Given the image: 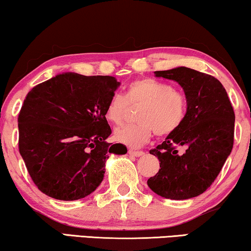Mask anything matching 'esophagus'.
Returning <instances> with one entry per match:
<instances>
[{
  "label": "esophagus",
  "instance_id": "obj_1",
  "mask_svg": "<svg viewBox=\"0 0 251 251\" xmlns=\"http://www.w3.org/2000/svg\"><path fill=\"white\" fill-rule=\"evenodd\" d=\"M128 153L130 156H134V157H142L144 154L143 151H135V150H129Z\"/></svg>",
  "mask_w": 251,
  "mask_h": 251
}]
</instances>
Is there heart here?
<instances>
[{"mask_svg":"<svg viewBox=\"0 0 251 251\" xmlns=\"http://www.w3.org/2000/svg\"><path fill=\"white\" fill-rule=\"evenodd\" d=\"M186 98L167 83L152 78L136 79L129 84L126 95L114 94L109 99L104 117L114 125H121L130 108H140L135 125L119 127L114 137L119 143L140 148L148 143L153 133L171 135L182 125L186 114Z\"/></svg>","mask_w":251,"mask_h":251,"instance_id":"1","label":"heart"}]
</instances>
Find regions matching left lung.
<instances>
[{"instance_id":"obj_1","label":"left lung","mask_w":251,"mask_h":251,"mask_svg":"<svg viewBox=\"0 0 251 251\" xmlns=\"http://www.w3.org/2000/svg\"><path fill=\"white\" fill-rule=\"evenodd\" d=\"M154 76L178 83L188 105L182 125L150 150L160 169L148 185L166 199H191L213 184L230 156L234 111L224 86L213 76L186 67L154 72ZM176 146L186 151L179 155Z\"/></svg>"}]
</instances>
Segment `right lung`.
Masks as SVG:
<instances>
[{"mask_svg": "<svg viewBox=\"0 0 251 251\" xmlns=\"http://www.w3.org/2000/svg\"><path fill=\"white\" fill-rule=\"evenodd\" d=\"M121 83L112 76L62 73L33 87L18 116L19 152L31 179L58 200L85 198L101 184L110 146L107 103Z\"/></svg>", "mask_w": 251, "mask_h": 251, "instance_id": "right-lung-1", "label": "right lung"}]
</instances>
